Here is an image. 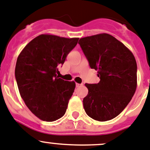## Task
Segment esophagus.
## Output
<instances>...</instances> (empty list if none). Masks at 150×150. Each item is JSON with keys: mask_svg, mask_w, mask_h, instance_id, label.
Instances as JSON below:
<instances>
[{"mask_svg": "<svg viewBox=\"0 0 150 150\" xmlns=\"http://www.w3.org/2000/svg\"><path fill=\"white\" fill-rule=\"evenodd\" d=\"M82 85H83V84H81V83H76V87H80V86H81Z\"/></svg>", "mask_w": 150, "mask_h": 150, "instance_id": "obj_1", "label": "esophagus"}]
</instances>
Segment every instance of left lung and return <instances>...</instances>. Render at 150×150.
<instances>
[{"label": "left lung", "instance_id": "obj_1", "mask_svg": "<svg viewBox=\"0 0 150 150\" xmlns=\"http://www.w3.org/2000/svg\"><path fill=\"white\" fill-rule=\"evenodd\" d=\"M78 43L100 78L98 83H85L88 95L83 100V108L92 119L110 121L125 109L135 94V57L124 43L107 33L83 38Z\"/></svg>", "mask_w": 150, "mask_h": 150}]
</instances>
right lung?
Here are the masks:
<instances>
[{"mask_svg":"<svg viewBox=\"0 0 150 150\" xmlns=\"http://www.w3.org/2000/svg\"><path fill=\"white\" fill-rule=\"evenodd\" d=\"M78 39L40 35L18 55L15 74L19 92L29 110L42 121H56L67 111L75 83L58 78V67Z\"/></svg>","mask_w":150,"mask_h":150,"instance_id":"1","label":"right lung"}]
</instances>
